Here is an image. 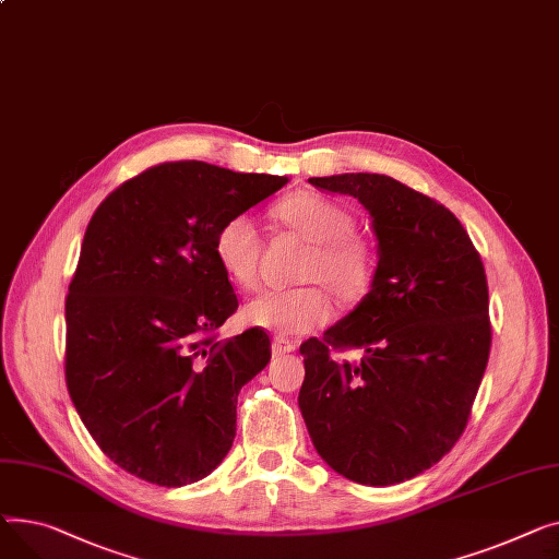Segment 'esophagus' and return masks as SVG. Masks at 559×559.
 I'll use <instances>...</instances> for the list:
<instances>
[{"instance_id": "obj_1", "label": "esophagus", "mask_w": 559, "mask_h": 559, "mask_svg": "<svg viewBox=\"0 0 559 559\" xmlns=\"http://www.w3.org/2000/svg\"><path fill=\"white\" fill-rule=\"evenodd\" d=\"M293 349H295V343H293V341H288V338H284V336L273 338V354H275V356L290 354Z\"/></svg>"}]
</instances>
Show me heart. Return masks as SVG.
<instances>
[{
	"label": "heart",
	"mask_w": 559,
	"mask_h": 559,
	"mask_svg": "<svg viewBox=\"0 0 559 559\" xmlns=\"http://www.w3.org/2000/svg\"><path fill=\"white\" fill-rule=\"evenodd\" d=\"M275 218L311 241L295 288L259 293L243 307V320L277 334H307L332 320L330 293L343 305H354L374 280V250L354 233V214L320 193H293L275 205ZM221 269L239 286H254L259 273L261 235L248 214L229 216L214 237Z\"/></svg>",
	"instance_id": "1"
}]
</instances>
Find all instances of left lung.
<instances>
[{"label": "left lung", "mask_w": 559, "mask_h": 559, "mask_svg": "<svg viewBox=\"0 0 559 559\" xmlns=\"http://www.w3.org/2000/svg\"><path fill=\"white\" fill-rule=\"evenodd\" d=\"M372 216L379 264L360 305L300 345V411L322 461L360 485L431 469L461 440L489 345L478 250L444 205L381 174L309 178ZM356 348L359 358L340 354Z\"/></svg>", "instance_id": "left-lung-1"}]
</instances>
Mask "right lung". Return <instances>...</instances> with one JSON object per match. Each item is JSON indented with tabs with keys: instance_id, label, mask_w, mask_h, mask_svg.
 <instances>
[{
	"instance_id": "1",
	"label": "right lung",
	"mask_w": 559,
	"mask_h": 559,
	"mask_svg": "<svg viewBox=\"0 0 559 559\" xmlns=\"http://www.w3.org/2000/svg\"><path fill=\"white\" fill-rule=\"evenodd\" d=\"M286 182L164 162L90 218L64 300V379L85 429L128 474L182 487L233 447L237 395L269 366L271 338L259 326L216 338L239 300L214 237Z\"/></svg>"
}]
</instances>
